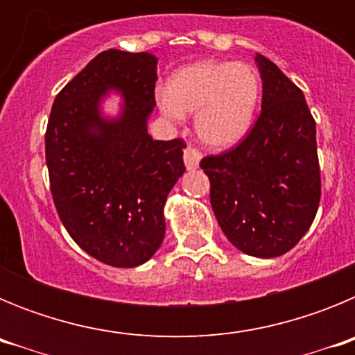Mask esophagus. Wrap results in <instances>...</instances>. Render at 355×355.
Returning a JSON list of instances; mask_svg holds the SVG:
<instances>
[{"label":"esophagus","instance_id":"1","mask_svg":"<svg viewBox=\"0 0 355 355\" xmlns=\"http://www.w3.org/2000/svg\"><path fill=\"white\" fill-rule=\"evenodd\" d=\"M184 165H187L188 171H193V168L199 167V162H200V153L197 149H193L192 146H188L184 149Z\"/></svg>","mask_w":355,"mask_h":355}]
</instances>
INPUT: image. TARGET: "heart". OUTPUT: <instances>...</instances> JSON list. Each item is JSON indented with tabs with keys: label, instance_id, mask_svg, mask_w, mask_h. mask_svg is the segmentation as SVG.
I'll return each mask as SVG.
<instances>
[{
	"label": "heart",
	"instance_id": "1",
	"mask_svg": "<svg viewBox=\"0 0 355 355\" xmlns=\"http://www.w3.org/2000/svg\"><path fill=\"white\" fill-rule=\"evenodd\" d=\"M258 69L243 62L197 60L175 69L158 92L162 115L183 122L196 114L193 130L202 146L225 150L249 135L261 103Z\"/></svg>",
	"mask_w": 355,
	"mask_h": 355
}]
</instances>
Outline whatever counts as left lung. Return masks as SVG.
<instances>
[{
    "label": "left lung",
    "instance_id": "obj_1",
    "mask_svg": "<svg viewBox=\"0 0 355 355\" xmlns=\"http://www.w3.org/2000/svg\"><path fill=\"white\" fill-rule=\"evenodd\" d=\"M261 114L236 149L208 156L213 213L227 240L256 258H277L299 243L320 202L316 124L302 90L274 62L256 55Z\"/></svg>",
    "mask_w": 355,
    "mask_h": 355
}]
</instances>
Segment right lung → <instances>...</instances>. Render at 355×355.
I'll return each instance as SVG.
<instances>
[{"label": "right lung", "instance_id": "obj_1", "mask_svg": "<svg viewBox=\"0 0 355 355\" xmlns=\"http://www.w3.org/2000/svg\"><path fill=\"white\" fill-rule=\"evenodd\" d=\"M158 58L103 51L53 103L46 163L62 224L92 258L133 268L149 261L165 236L163 208L184 172L183 140L147 133L155 110ZM112 93L119 114L106 116Z\"/></svg>", "mask_w": 355, "mask_h": 355}]
</instances>
